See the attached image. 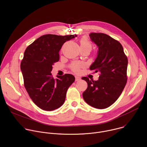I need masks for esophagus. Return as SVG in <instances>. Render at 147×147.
I'll return each mask as SVG.
<instances>
[{"mask_svg": "<svg viewBox=\"0 0 147 147\" xmlns=\"http://www.w3.org/2000/svg\"><path fill=\"white\" fill-rule=\"evenodd\" d=\"M80 80H81V78H80V77H77V76H76V77H75V80H76V81H80Z\"/></svg>", "mask_w": 147, "mask_h": 147, "instance_id": "esophagus-1", "label": "esophagus"}]
</instances>
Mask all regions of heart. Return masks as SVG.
<instances>
[{
  "mask_svg": "<svg viewBox=\"0 0 147 147\" xmlns=\"http://www.w3.org/2000/svg\"><path fill=\"white\" fill-rule=\"evenodd\" d=\"M80 44L81 48H89L91 49L92 48V44L91 43V42L87 38H85V37L82 38L80 39ZM81 66H82L81 64L78 63H73V65H71L70 67L73 71L75 72H78Z\"/></svg>",
  "mask_w": 147,
  "mask_h": 147,
  "instance_id": "obj_1",
  "label": "heart"
}]
</instances>
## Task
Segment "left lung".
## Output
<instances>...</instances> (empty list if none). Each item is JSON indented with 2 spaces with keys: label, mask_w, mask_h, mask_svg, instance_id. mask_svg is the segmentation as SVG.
<instances>
[{
  "label": "left lung",
  "mask_w": 147,
  "mask_h": 147,
  "mask_svg": "<svg viewBox=\"0 0 147 147\" xmlns=\"http://www.w3.org/2000/svg\"><path fill=\"white\" fill-rule=\"evenodd\" d=\"M90 36L98 47L97 57L90 69L100 76L97 81L82 77L88 84L82 96L90 106L105 109L118 99L126 84L128 60L118 40L103 33L92 32Z\"/></svg>",
  "instance_id": "obj_1"
}]
</instances>
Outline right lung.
Returning <instances> with one entry per match:
<instances>
[{
  "label": "right lung",
  "mask_w": 147,
  "mask_h": 147,
  "mask_svg": "<svg viewBox=\"0 0 147 147\" xmlns=\"http://www.w3.org/2000/svg\"><path fill=\"white\" fill-rule=\"evenodd\" d=\"M76 35H44L26 49L21 62L24 85L30 98L41 109L51 111L64 103L67 91L75 80L70 74L54 78L52 66L59 60V52Z\"/></svg>",
  "instance_id": "1"
}]
</instances>
